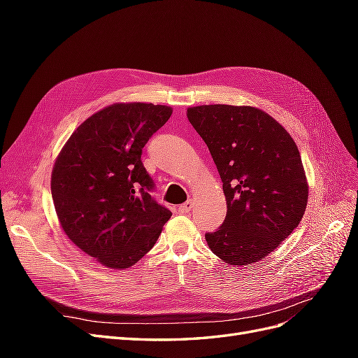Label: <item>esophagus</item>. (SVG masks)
<instances>
[{"label": "esophagus", "mask_w": 358, "mask_h": 358, "mask_svg": "<svg viewBox=\"0 0 358 358\" xmlns=\"http://www.w3.org/2000/svg\"><path fill=\"white\" fill-rule=\"evenodd\" d=\"M192 206H194V201L188 200V201H185V203L179 206V212L180 213H188L192 209Z\"/></svg>", "instance_id": "obj_1"}]
</instances>
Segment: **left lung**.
I'll use <instances>...</instances> for the list:
<instances>
[{
	"label": "left lung",
	"mask_w": 358,
	"mask_h": 358,
	"mask_svg": "<svg viewBox=\"0 0 358 358\" xmlns=\"http://www.w3.org/2000/svg\"><path fill=\"white\" fill-rule=\"evenodd\" d=\"M187 116L210 150L227 200L225 220L206 233V242L227 264L257 263L287 239L306 210L297 145L257 107L196 106Z\"/></svg>",
	"instance_id": "8db88e82"
}]
</instances>
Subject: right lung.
Instances as JSON below:
<instances>
[{
	"label": "right lung",
	"instance_id": "1",
	"mask_svg": "<svg viewBox=\"0 0 358 358\" xmlns=\"http://www.w3.org/2000/svg\"><path fill=\"white\" fill-rule=\"evenodd\" d=\"M171 107L116 103L70 136L52 170V199L69 239L106 267L128 268L148 254L171 216L152 192L142 149Z\"/></svg>",
	"mask_w": 358,
	"mask_h": 358
}]
</instances>
